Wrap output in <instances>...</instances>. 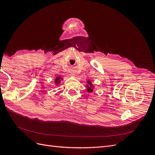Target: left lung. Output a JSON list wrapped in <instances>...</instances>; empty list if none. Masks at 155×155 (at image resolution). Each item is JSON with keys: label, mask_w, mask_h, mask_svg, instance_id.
Instances as JSON below:
<instances>
[{"label": "left lung", "mask_w": 155, "mask_h": 155, "mask_svg": "<svg viewBox=\"0 0 155 155\" xmlns=\"http://www.w3.org/2000/svg\"><path fill=\"white\" fill-rule=\"evenodd\" d=\"M87 91L90 92H93V88H94V85H92V84L91 83V81L90 80H87Z\"/></svg>", "instance_id": "left-lung-1"}]
</instances>
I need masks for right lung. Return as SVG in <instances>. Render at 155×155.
<instances>
[{"instance_id":"obj_1","label":"right lung","mask_w":155,"mask_h":155,"mask_svg":"<svg viewBox=\"0 0 155 155\" xmlns=\"http://www.w3.org/2000/svg\"><path fill=\"white\" fill-rule=\"evenodd\" d=\"M63 80V78H61V77H56V78H55V80H54V83H55V84L57 85L58 84H59L60 83V82H61V80Z\"/></svg>"}]
</instances>
